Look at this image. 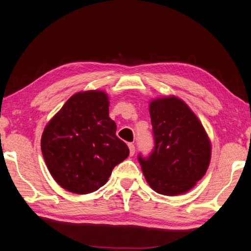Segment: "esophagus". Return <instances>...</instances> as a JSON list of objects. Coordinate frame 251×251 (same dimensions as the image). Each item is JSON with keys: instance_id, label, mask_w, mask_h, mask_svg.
<instances>
[{"instance_id": "1", "label": "esophagus", "mask_w": 251, "mask_h": 251, "mask_svg": "<svg viewBox=\"0 0 251 251\" xmlns=\"http://www.w3.org/2000/svg\"><path fill=\"white\" fill-rule=\"evenodd\" d=\"M128 148H129V155L133 156V154H135V151H136L135 145H133L132 143H128Z\"/></svg>"}]
</instances>
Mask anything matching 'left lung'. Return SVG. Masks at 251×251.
Wrapping results in <instances>:
<instances>
[{"label": "left lung", "instance_id": "1", "mask_svg": "<svg viewBox=\"0 0 251 251\" xmlns=\"http://www.w3.org/2000/svg\"><path fill=\"white\" fill-rule=\"evenodd\" d=\"M154 150L138 156L144 177L153 190L177 196L190 190L211 161V141L197 115L182 99L168 96L150 102Z\"/></svg>", "mask_w": 251, "mask_h": 251}]
</instances>
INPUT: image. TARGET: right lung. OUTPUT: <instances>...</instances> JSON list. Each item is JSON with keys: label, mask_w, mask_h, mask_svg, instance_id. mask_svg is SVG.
Wrapping results in <instances>:
<instances>
[{"label": "right lung", "mask_w": 251, "mask_h": 251, "mask_svg": "<svg viewBox=\"0 0 251 251\" xmlns=\"http://www.w3.org/2000/svg\"><path fill=\"white\" fill-rule=\"evenodd\" d=\"M115 132L106 93L85 91L73 95L46 125L42 136V152L52 177L74 194L100 188L113 168L129 155V149Z\"/></svg>", "instance_id": "obj_1"}]
</instances>
